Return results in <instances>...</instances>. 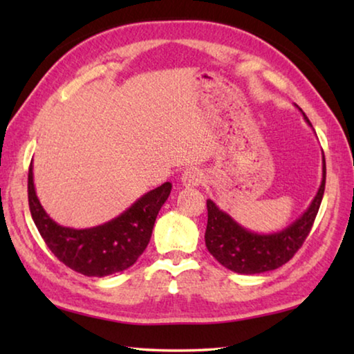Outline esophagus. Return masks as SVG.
Here are the masks:
<instances>
[{
	"mask_svg": "<svg viewBox=\"0 0 354 354\" xmlns=\"http://www.w3.org/2000/svg\"><path fill=\"white\" fill-rule=\"evenodd\" d=\"M203 181V171L200 169H187L181 176V183L185 187H195Z\"/></svg>",
	"mask_w": 354,
	"mask_h": 354,
	"instance_id": "obj_1",
	"label": "esophagus"
}]
</instances>
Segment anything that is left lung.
Masks as SVG:
<instances>
[{
	"instance_id": "left-lung-1",
	"label": "left lung",
	"mask_w": 354,
	"mask_h": 354,
	"mask_svg": "<svg viewBox=\"0 0 354 354\" xmlns=\"http://www.w3.org/2000/svg\"><path fill=\"white\" fill-rule=\"evenodd\" d=\"M304 118L310 124L308 117ZM325 181L326 165L325 156H323L322 184L310 206L290 226H287L283 231L273 232V234H257V232L248 231L247 227L239 225L230 214L218 209L212 200H207V227L205 241L209 253L223 267L242 274L270 272L284 266L301 248L303 242L306 241L310 232L317 212L320 209Z\"/></svg>"
}]
</instances>
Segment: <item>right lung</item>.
Listing matches in <instances>:
<instances>
[{
  "label": "right lung",
  "mask_w": 354,
  "mask_h": 354,
  "mask_svg": "<svg viewBox=\"0 0 354 354\" xmlns=\"http://www.w3.org/2000/svg\"><path fill=\"white\" fill-rule=\"evenodd\" d=\"M171 184L164 183L140 196L133 206L104 225L75 230L57 225L35 195L32 162L28 173L29 211L40 236L59 261L86 277H107L129 268L145 251L156 217L169 198Z\"/></svg>",
  "instance_id": "1"
}]
</instances>
